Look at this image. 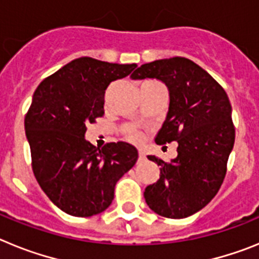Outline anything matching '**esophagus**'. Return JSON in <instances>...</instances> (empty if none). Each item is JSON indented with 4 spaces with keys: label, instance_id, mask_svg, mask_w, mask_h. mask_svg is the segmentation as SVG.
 <instances>
[{
    "label": "esophagus",
    "instance_id": "34e87169",
    "mask_svg": "<svg viewBox=\"0 0 259 259\" xmlns=\"http://www.w3.org/2000/svg\"><path fill=\"white\" fill-rule=\"evenodd\" d=\"M139 159H140V161H144V159H145V153H144L143 150L139 152Z\"/></svg>",
    "mask_w": 259,
    "mask_h": 259
}]
</instances>
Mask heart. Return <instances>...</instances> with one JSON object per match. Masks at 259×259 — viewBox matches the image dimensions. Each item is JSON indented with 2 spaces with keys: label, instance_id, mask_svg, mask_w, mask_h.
Listing matches in <instances>:
<instances>
[{
  "label": "heart",
  "instance_id": "b5f03b06",
  "mask_svg": "<svg viewBox=\"0 0 259 259\" xmlns=\"http://www.w3.org/2000/svg\"><path fill=\"white\" fill-rule=\"evenodd\" d=\"M128 137L132 139V140H137V139H139V135L135 134V132H131V134H128Z\"/></svg>",
  "mask_w": 259,
  "mask_h": 259
}]
</instances>
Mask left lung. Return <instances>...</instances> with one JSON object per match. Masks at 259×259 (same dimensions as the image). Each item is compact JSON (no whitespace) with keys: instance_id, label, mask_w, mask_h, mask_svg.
Instances as JSON below:
<instances>
[{"instance_id":"left-lung-1","label":"left lung","mask_w":259,"mask_h":259,"mask_svg":"<svg viewBox=\"0 0 259 259\" xmlns=\"http://www.w3.org/2000/svg\"><path fill=\"white\" fill-rule=\"evenodd\" d=\"M132 79L154 77L168 88L170 106L155 143L178 141V157L161 166L159 179L144 192L148 206L161 217L187 218L205 207L218 193L235 143L232 107L223 87L184 57L141 65Z\"/></svg>"}]
</instances>
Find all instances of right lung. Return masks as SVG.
Wrapping results in <instances>:
<instances>
[{
    "mask_svg": "<svg viewBox=\"0 0 259 259\" xmlns=\"http://www.w3.org/2000/svg\"><path fill=\"white\" fill-rule=\"evenodd\" d=\"M135 67L81 57L36 88L24 118L32 170L62 211L84 218L106 210L116 182L136 163L131 144L107 143L98 149L84 139L87 124L104 115L107 87Z\"/></svg>",
    "mask_w": 259,
    "mask_h": 259,
    "instance_id": "add662e5",
    "label": "right lung"
}]
</instances>
